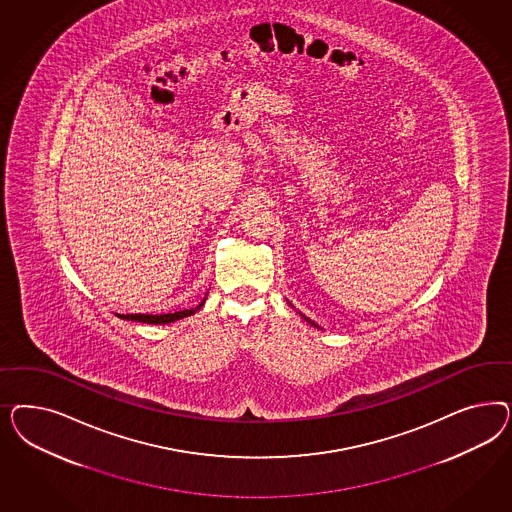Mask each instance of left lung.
Here are the masks:
<instances>
[{"mask_svg":"<svg viewBox=\"0 0 512 512\" xmlns=\"http://www.w3.org/2000/svg\"><path fill=\"white\" fill-rule=\"evenodd\" d=\"M302 317H304V319H306V321H308V323H311V325L317 326V325H315V323H313V321H311V319H308V317H306V315H302Z\"/></svg>","mask_w":512,"mask_h":512,"instance_id":"left-lung-1","label":"left lung"}]
</instances>
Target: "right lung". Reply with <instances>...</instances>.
Here are the masks:
<instances>
[{
    "instance_id": "obj_1",
    "label": "right lung",
    "mask_w": 512,
    "mask_h": 512,
    "mask_svg": "<svg viewBox=\"0 0 512 512\" xmlns=\"http://www.w3.org/2000/svg\"><path fill=\"white\" fill-rule=\"evenodd\" d=\"M204 300H206V298H204ZM204 300H202L201 304H199L197 308H193V310L174 311V313H163V315H148V313H127V315H118V317L127 319V321H137V323H148V325H169V323H174V321H178V319L189 317V315H193L195 311L201 310L202 304H204Z\"/></svg>"
}]
</instances>
